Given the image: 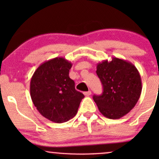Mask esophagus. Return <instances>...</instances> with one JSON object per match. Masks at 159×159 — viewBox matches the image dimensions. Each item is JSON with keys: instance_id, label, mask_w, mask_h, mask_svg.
Listing matches in <instances>:
<instances>
[{"instance_id": "obj_1", "label": "esophagus", "mask_w": 159, "mask_h": 159, "mask_svg": "<svg viewBox=\"0 0 159 159\" xmlns=\"http://www.w3.org/2000/svg\"><path fill=\"white\" fill-rule=\"evenodd\" d=\"M84 96H90L91 94V91H87V92H84Z\"/></svg>"}]
</instances>
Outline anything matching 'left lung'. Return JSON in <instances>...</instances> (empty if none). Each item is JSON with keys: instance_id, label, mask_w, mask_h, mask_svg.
<instances>
[{"instance_id": "1", "label": "left lung", "mask_w": 159, "mask_h": 159, "mask_svg": "<svg viewBox=\"0 0 159 159\" xmlns=\"http://www.w3.org/2000/svg\"><path fill=\"white\" fill-rule=\"evenodd\" d=\"M96 74L103 85L101 96H93L98 111L108 119L123 117L135 106L142 90L141 78L135 66L113 57L98 63Z\"/></svg>"}]
</instances>
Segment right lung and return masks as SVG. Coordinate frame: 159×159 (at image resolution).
I'll return each instance as SVG.
<instances>
[{
  "mask_svg": "<svg viewBox=\"0 0 159 159\" xmlns=\"http://www.w3.org/2000/svg\"><path fill=\"white\" fill-rule=\"evenodd\" d=\"M72 63L64 57L53 58L39 66L30 83V94L39 114L54 123H64L75 116L84 97L69 76Z\"/></svg>",
  "mask_w": 159,
  "mask_h": 159,
  "instance_id": "right-lung-1",
  "label": "right lung"
}]
</instances>
